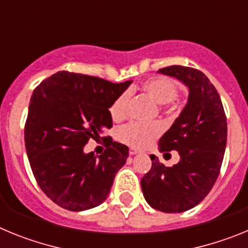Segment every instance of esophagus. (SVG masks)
Returning a JSON list of instances; mask_svg holds the SVG:
<instances>
[{"instance_id":"obj_1","label":"esophagus","mask_w":248,"mask_h":248,"mask_svg":"<svg viewBox=\"0 0 248 248\" xmlns=\"http://www.w3.org/2000/svg\"><path fill=\"white\" fill-rule=\"evenodd\" d=\"M139 153H140V151L137 150V149H134V148L129 149V154H130V155H137V154H139Z\"/></svg>"}]
</instances>
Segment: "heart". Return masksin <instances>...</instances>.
I'll list each match as a JSON object with an SVG mask.
<instances>
[{
    "mask_svg": "<svg viewBox=\"0 0 248 248\" xmlns=\"http://www.w3.org/2000/svg\"><path fill=\"white\" fill-rule=\"evenodd\" d=\"M141 91L157 104H168L177 95V87L165 77H153L141 84ZM128 93L120 94L110 107L113 119H122L128 108ZM161 134L159 123H129L118 131V138L123 143L137 149H143L153 144Z\"/></svg>",
    "mask_w": 248,
    "mask_h": 248,
    "instance_id": "1",
    "label": "heart"
}]
</instances>
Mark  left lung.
I'll use <instances>...</instances> for the list:
<instances>
[{"mask_svg": "<svg viewBox=\"0 0 248 248\" xmlns=\"http://www.w3.org/2000/svg\"><path fill=\"white\" fill-rule=\"evenodd\" d=\"M157 73L180 80L189 89L187 103L159 140V151L176 150L180 161L171 168L153 160L141 179L146 202L155 210L177 214L192 209L217 180L226 149L227 122L217 91L202 72L171 65Z\"/></svg>", "mask_w": 248, "mask_h": 248, "instance_id": "1", "label": "left lung"}]
</instances>
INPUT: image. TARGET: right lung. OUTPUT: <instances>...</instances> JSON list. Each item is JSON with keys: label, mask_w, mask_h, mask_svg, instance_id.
Segmentation results:
<instances>
[{"label": "right lung", "mask_w": 248, "mask_h": 248, "mask_svg": "<svg viewBox=\"0 0 248 248\" xmlns=\"http://www.w3.org/2000/svg\"><path fill=\"white\" fill-rule=\"evenodd\" d=\"M130 84L58 72L33 91L25 126L26 151L39 187L63 209L84 211L108 198L126 161L128 146L103 138L110 143L98 156L84 153V145L111 128L109 108Z\"/></svg>", "instance_id": "1"}]
</instances>
